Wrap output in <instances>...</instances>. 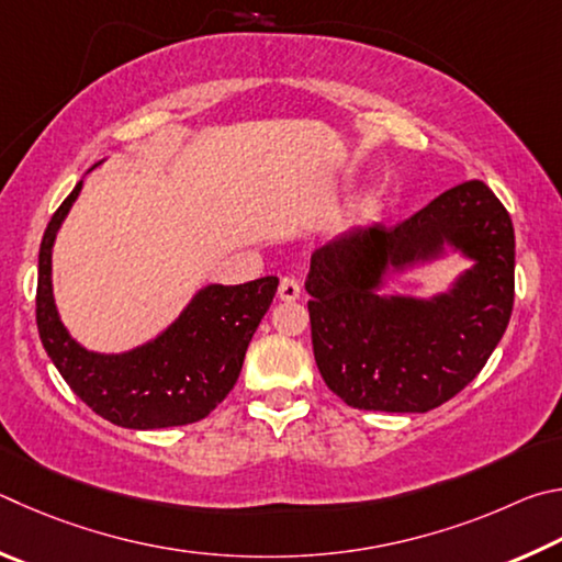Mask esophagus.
<instances>
[{
  "label": "esophagus",
  "instance_id": "34e87169",
  "mask_svg": "<svg viewBox=\"0 0 562 562\" xmlns=\"http://www.w3.org/2000/svg\"><path fill=\"white\" fill-rule=\"evenodd\" d=\"M279 299L281 301H296V299H301V283L296 279H291V276H286V279H281V283H279Z\"/></svg>",
  "mask_w": 562,
  "mask_h": 562
}]
</instances>
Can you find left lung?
<instances>
[{"label":"left lung","mask_w":562,"mask_h":562,"mask_svg":"<svg viewBox=\"0 0 562 562\" xmlns=\"http://www.w3.org/2000/svg\"><path fill=\"white\" fill-rule=\"evenodd\" d=\"M459 252L472 266L422 300L381 291ZM516 236L484 182L451 187L392 229L358 226L311 256L313 356L356 409L429 412L464 390L504 338L514 311Z\"/></svg>","instance_id":"obj_1"}]
</instances>
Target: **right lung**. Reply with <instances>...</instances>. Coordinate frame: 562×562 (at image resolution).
<instances>
[{
	"mask_svg": "<svg viewBox=\"0 0 562 562\" xmlns=\"http://www.w3.org/2000/svg\"><path fill=\"white\" fill-rule=\"evenodd\" d=\"M105 162L98 160L91 170ZM83 190L74 187L38 249L36 326L46 356L95 415L125 429H165L204 419L239 380L246 348L279 289L276 276L239 286L210 283L153 340L123 352L78 342L58 316L52 281L56 234Z\"/></svg>",
	"mask_w": 562,
	"mask_h": 562,
	"instance_id": "right-lung-1",
	"label": "right lung"
}]
</instances>
